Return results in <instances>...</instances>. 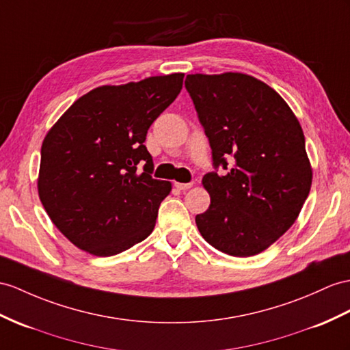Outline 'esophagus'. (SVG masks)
Segmentation results:
<instances>
[{"label":"esophagus","mask_w":350,"mask_h":350,"mask_svg":"<svg viewBox=\"0 0 350 350\" xmlns=\"http://www.w3.org/2000/svg\"><path fill=\"white\" fill-rule=\"evenodd\" d=\"M175 187H176L178 190L185 191V190L191 189V187H193V183H187V184H184V183H175Z\"/></svg>","instance_id":"obj_1"}]
</instances>
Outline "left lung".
Returning a JSON list of instances; mask_svg holds the SVG:
<instances>
[{
	"label": "left lung",
	"instance_id": "obj_1",
	"mask_svg": "<svg viewBox=\"0 0 350 350\" xmlns=\"http://www.w3.org/2000/svg\"><path fill=\"white\" fill-rule=\"evenodd\" d=\"M185 88L209 138L214 166L202 184L211 196L196 215L203 239L233 257L273 245L300 215L312 185L304 135L276 90L242 72L189 74Z\"/></svg>",
	"mask_w": 350,
	"mask_h": 350
}]
</instances>
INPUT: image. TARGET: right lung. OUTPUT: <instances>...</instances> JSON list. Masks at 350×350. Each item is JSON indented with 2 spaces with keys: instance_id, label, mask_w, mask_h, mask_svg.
<instances>
[{
  "instance_id": "1",
  "label": "right lung",
  "mask_w": 350,
  "mask_h": 350,
  "mask_svg": "<svg viewBox=\"0 0 350 350\" xmlns=\"http://www.w3.org/2000/svg\"><path fill=\"white\" fill-rule=\"evenodd\" d=\"M183 72L99 86L77 99L41 146L38 196L68 241L111 257L148 237L169 181L150 174L152 122L183 89ZM144 163L138 173L137 165Z\"/></svg>"
}]
</instances>
